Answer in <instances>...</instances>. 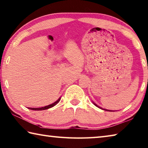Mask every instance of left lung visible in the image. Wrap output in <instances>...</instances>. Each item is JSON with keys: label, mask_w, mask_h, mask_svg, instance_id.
I'll use <instances>...</instances> for the list:
<instances>
[{"label": "left lung", "mask_w": 148, "mask_h": 148, "mask_svg": "<svg viewBox=\"0 0 148 148\" xmlns=\"http://www.w3.org/2000/svg\"><path fill=\"white\" fill-rule=\"evenodd\" d=\"M94 105H95V106H97L96 105H95V104H94ZM98 107H99V106H98ZM99 108H100V107H99ZM104 110H105V109H104ZM108 111H110V110H108Z\"/></svg>", "instance_id": "1"}]
</instances>
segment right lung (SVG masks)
I'll return each mask as SVG.
<instances>
[{"instance_id":"1","label":"right lung","mask_w":148,"mask_h":148,"mask_svg":"<svg viewBox=\"0 0 148 148\" xmlns=\"http://www.w3.org/2000/svg\"><path fill=\"white\" fill-rule=\"evenodd\" d=\"M60 101V98H59V99H58L56 101V102H54V103L51 104V105H49L48 106H44V107H42V108H29V109L33 110H47V109H49V108H52V107H53L54 106L56 105V104H58V103Z\"/></svg>"}]
</instances>
